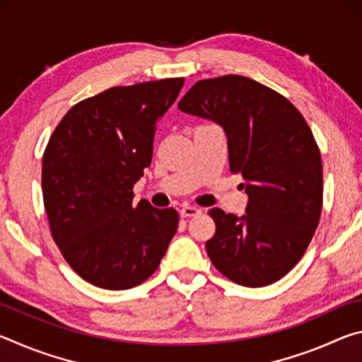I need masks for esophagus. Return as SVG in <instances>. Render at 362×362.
<instances>
[{"label": "esophagus", "instance_id": "1", "mask_svg": "<svg viewBox=\"0 0 362 362\" xmlns=\"http://www.w3.org/2000/svg\"><path fill=\"white\" fill-rule=\"evenodd\" d=\"M198 214H201V211L198 209V207H194V206H183L182 209H180V216L183 218L194 217V216H198Z\"/></svg>", "mask_w": 362, "mask_h": 362}]
</instances>
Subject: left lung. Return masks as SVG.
I'll return each mask as SVG.
<instances>
[{
    "mask_svg": "<svg viewBox=\"0 0 362 362\" xmlns=\"http://www.w3.org/2000/svg\"><path fill=\"white\" fill-rule=\"evenodd\" d=\"M179 108L223 127L231 174L246 180V216L209 211L212 265L246 287L276 283L302 259L321 218V151L308 122L284 95L240 75L201 79Z\"/></svg>",
    "mask_w": 362,
    "mask_h": 362,
    "instance_id": "8db88e82",
    "label": "left lung"
}]
</instances>
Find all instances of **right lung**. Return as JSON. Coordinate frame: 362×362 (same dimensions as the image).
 Wrapping results in <instances>:
<instances>
[{"label": "right lung", "instance_id": "right-lung-1", "mask_svg": "<svg viewBox=\"0 0 362 362\" xmlns=\"http://www.w3.org/2000/svg\"><path fill=\"white\" fill-rule=\"evenodd\" d=\"M183 78L115 86L73 105L42 155L41 187L51 236L78 276L108 291L156 272L179 214L134 199L153 156L156 124Z\"/></svg>", "mask_w": 362, "mask_h": 362}]
</instances>
